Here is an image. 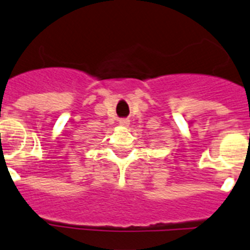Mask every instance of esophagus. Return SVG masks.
Here are the masks:
<instances>
[{
	"mask_svg": "<svg viewBox=\"0 0 250 250\" xmlns=\"http://www.w3.org/2000/svg\"><path fill=\"white\" fill-rule=\"evenodd\" d=\"M119 124H120V126L127 127L130 125V120H127V119H120V120H119Z\"/></svg>",
	"mask_w": 250,
	"mask_h": 250,
	"instance_id": "34e87169",
	"label": "esophagus"
}]
</instances>
